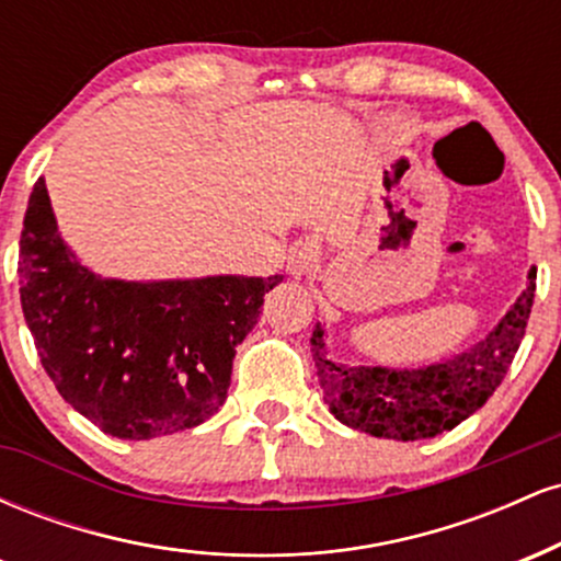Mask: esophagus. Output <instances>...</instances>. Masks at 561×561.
Instances as JSON below:
<instances>
[{
  "instance_id": "1",
  "label": "esophagus",
  "mask_w": 561,
  "mask_h": 561,
  "mask_svg": "<svg viewBox=\"0 0 561 561\" xmlns=\"http://www.w3.org/2000/svg\"><path fill=\"white\" fill-rule=\"evenodd\" d=\"M317 268V250L308 242H295L287 255V272L293 279H302Z\"/></svg>"
}]
</instances>
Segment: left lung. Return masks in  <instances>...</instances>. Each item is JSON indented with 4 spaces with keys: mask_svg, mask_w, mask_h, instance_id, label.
I'll list each match as a JSON object with an SVG mask.
<instances>
[{
    "mask_svg": "<svg viewBox=\"0 0 561 561\" xmlns=\"http://www.w3.org/2000/svg\"><path fill=\"white\" fill-rule=\"evenodd\" d=\"M536 298V266L508 311L478 343L422 366L343 364L313 327V362L324 403L345 427L390 440H424L448 433L485 405L525 337Z\"/></svg>",
    "mask_w": 561,
    "mask_h": 561,
    "instance_id": "obj_1",
    "label": "left lung"
}]
</instances>
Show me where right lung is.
Returning a JSON list of instances; mask_svg holds the SVG:
<instances>
[{"mask_svg": "<svg viewBox=\"0 0 561 561\" xmlns=\"http://www.w3.org/2000/svg\"><path fill=\"white\" fill-rule=\"evenodd\" d=\"M21 306L57 392L124 440L192 430L227 401L234 347L259 324L276 274L115 279L92 272L57 229L44 179L21 234Z\"/></svg>", "mask_w": 561, "mask_h": 561, "instance_id": "obj_1", "label": "right lung"}]
</instances>
